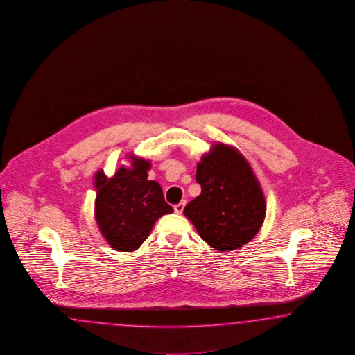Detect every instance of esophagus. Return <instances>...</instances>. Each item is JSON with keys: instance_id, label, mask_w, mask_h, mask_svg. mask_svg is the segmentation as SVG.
<instances>
[{"instance_id": "34e87169", "label": "esophagus", "mask_w": 355, "mask_h": 355, "mask_svg": "<svg viewBox=\"0 0 355 355\" xmlns=\"http://www.w3.org/2000/svg\"><path fill=\"white\" fill-rule=\"evenodd\" d=\"M184 207H185V200H182V202H180V203L175 205L173 209H175V212H176V214H182Z\"/></svg>"}]
</instances>
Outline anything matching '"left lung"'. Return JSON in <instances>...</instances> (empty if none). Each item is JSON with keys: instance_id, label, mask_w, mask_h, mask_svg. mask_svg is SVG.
<instances>
[{"instance_id": "obj_1", "label": "left lung", "mask_w": 355, "mask_h": 355, "mask_svg": "<svg viewBox=\"0 0 355 355\" xmlns=\"http://www.w3.org/2000/svg\"><path fill=\"white\" fill-rule=\"evenodd\" d=\"M196 180L202 191L184 215L200 238L220 252L236 250L263 225L266 206L260 182L234 146L214 144L197 164Z\"/></svg>"}]
</instances>
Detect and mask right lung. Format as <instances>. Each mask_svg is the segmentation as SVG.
I'll use <instances>...</instances> for the list:
<instances>
[{
	"instance_id": "1",
	"label": "right lung",
	"mask_w": 355,
	"mask_h": 355,
	"mask_svg": "<svg viewBox=\"0 0 355 355\" xmlns=\"http://www.w3.org/2000/svg\"><path fill=\"white\" fill-rule=\"evenodd\" d=\"M132 166L119 167L108 178L103 170L94 176L96 188L95 220L108 245L121 252L135 251L155 221L173 209L166 203L161 185L148 180L150 161L131 155Z\"/></svg>"
}]
</instances>
